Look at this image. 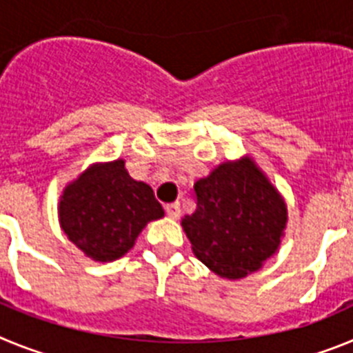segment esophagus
<instances>
[{
    "label": "esophagus",
    "mask_w": 353,
    "mask_h": 353,
    "mask_svg": "<svg viewBox=\"0 0 353 353\" xmlns=\"http://www.w3.org/2000/svg\"><path fill=\"white\" fill-rule=\"evenodd\" d=\"M166 214L170 215L171 219H179L180 214H182V208H180L179 201H174V203L166 205Z\"/></svg>",
    "instance_id": "34e87169"
}]
</instances>
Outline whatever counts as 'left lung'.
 <instances>
[{"label":"left lung","instance_id":"1","mask_svg":"<svg viewBox=\"0 0 353 353\" xmlns=\"http://www.w3.org/2000/svg\"><path fill=\"white\" fill-rule=\"evenodd\" d=\"M198 205L182 219L194 256L223 279L256 272L281 245L288 207L251 155L226 161L194 183Z\"/></svg>","mask_w":353,"mask_h":353}]
</instances>
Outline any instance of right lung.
Segmentation results:
<instances>
[{"label": "right lung", "instance_id": "obj_1", "mask_svg": "<svg viewBox=\"0 0 353 353\" xmlns=\"http://www.w3.org/2000/svg\"><path fill=\"white\" fill-rule=\"evenodd\" d=\"M161 217L164 210L152 187L134 180L123 159L90 164L65 185L58 203L67 239L101 263L127 254L146 224Z\"/></svg>", "mask_w": 353, "mask_h": 353}]
</instances>
